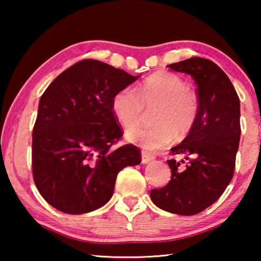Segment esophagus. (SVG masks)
I'll return each mask as SVG.
<instances>
[{"mask_svg": "<svg viewBox=\"0 0 261 261\" xmlns=\"http://www.w3.org/2000/svg\"><path fill=\"white\" fill-rule=\"evenodd\" d=\"M154 159H155V155H154V154L145 152V151L141 152V162H143L144 165H146V163L153 161Z\"/></svg>", "mask_w": 261, "mask_h": 261, "instance_id": "34e87169", "label": "esophagus"}]
</instances>
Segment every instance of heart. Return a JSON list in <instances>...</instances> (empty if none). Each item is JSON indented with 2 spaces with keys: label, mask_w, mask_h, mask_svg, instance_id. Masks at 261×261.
Returning a JSON list of instances; mask_svg holds the SVG:
<instances>
[{
  "label": "heart",
  "mask_w": 261,
  "mask_h": 261,
  "mask_svg": "<svg viewBox=\"0 0 261 261\" xmlns=\"http://www.w3.org/2000/svg\"><path fill=\"white\" fill-rule=\"evenodd\" d=\"M153 126L126 132L130 143L145 149H156L171 143L176 136H187L196 124L199 98L188 88L183 78L171 72L153 73L134 90L124 87L114 95L112 109L124 129L137 126L144 109H152Z\"/></svg>",
  "instance_id": "1"
}]
</instances>
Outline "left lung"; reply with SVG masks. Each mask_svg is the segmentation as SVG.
<instances>
[{
  "label": "left lung",
  "instance_id": "1",
  "mask_svg": "<svg viewBox=\"0 0 261 261\" xmlns=\"http://www.w3.org/2000/svg\"><path fill=\"white\" fill-rule=\"evenodd\" d=\"M168 67L190 74L197 84L196 124L171 148L173 154L194 158L187 166L183 160H168L171 179L166 187L153 189L151 199L163 211L194 215L214 204L232 178L241 138L240 98L227 74L210 60L191 57Z\"/></svg>",
  "mask_w": 261,
  "mask_h": 261
}]
</instances>
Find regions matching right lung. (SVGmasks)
Segmentation results:
<instances>
[{
	"label": "right lung",
	"instance_id": "1",
	"mask_svg": "<svg viewBox=\"0 0 261 261\" xmlns=\"http://www.w3.org/2000/svg\"><path fill=\"white\" fill-rule=\"evenodd\" d=\"M138 78L83 60L43 92L32 134L33 179L56 210L84 214L100 208L112 198L117 174L140 163L135 145L112 148L123 135L112 100Z\"/></svg>",
	"mask_w": 261,
	"mask_h": 261
}]
</instances>
